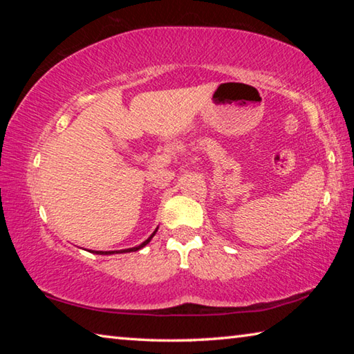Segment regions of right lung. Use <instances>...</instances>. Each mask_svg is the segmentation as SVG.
<instances>
[{
    "label": "right lung",
    "mask_w": 354,
    "mask_h": 354,
    "mask_svg": "<svg viewBox=\"0 0 354 354\" xmlns=\"http://www.w3.org/2000/svg\"><path fill=\"white\" fill-rule=\"evenodd\" d=\"M156 232H158V227H156L154 232L151 236H149L145 242H142L140 245H137V247H133V248H127V250H118V251H92V253H97V254H115V253H131V251H139L140 248L145 247V245L149 243V241L154 237Z\"/></svg>",
    "instance_id": "right-lung-1"
}]
</instances>
